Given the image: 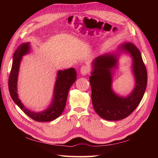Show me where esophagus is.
Listing matches in <instances>:
<instances>
[{
  "label": "esophagus",
  "instance_id": "34e87169",
  "mask_svg": "<svg viewBox=\"0 0 158 158\" xmlns=\"http://www.w3.org/2000/svg\"><path fill=\"white\" fill-rule=\"evenodd\" d=\"M90 71V69L89 68V66H86V65H83L81 67V69H80V72L83 75H85L87 74H88Z\"/></svg>",
  "mask_w": 158,
  "mask_h": 158
}]
</instances>
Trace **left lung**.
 I'll return each mask as SVG.
<instances>
[{
    "mask_svg": "<svg viewBox=\"0 0 158 158\" xmlns=\"http://www.w3.org/2000/svg\"><path fill=\"white\" fill-rule=\"evenodd\" d=\"M121 49L130 53L133 58V70L136 86L126 98L117 96L111 89L110 69L116 64L114 55L105 54L96 58L94 62L89 83L92 88V100L95 111L102 118L117 121L129 116L141 101L147 83V73L139 50L132 43H126Z\"/></svg>",
    "mask_w": 158,
    "mask_h": 158,
    "instance_id": "left-lung-1",
    "label": "left lung"
}]
</instances>
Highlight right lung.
Listing matches in <instances>:
<instances>
[{
    "mask_svg": "<svg viewBox=\"0 0 158 158\" xmlns=\"http://www.w3.org/2000/svg\"><path fill=\"white\" fill-rule=\"evenodd\" d=\"M28 49L29 43H22L18 46L13 54V64L9 78L10 95L16 105L31 119L40 122H50L58 118L64 109L69 89L77 79L76 71L73 68L60 70L58 73V78L56 79L55 85L54 98L51 106L43 112L35 113L31 111L24 107L20 102L17 94V81H18L19 63L21 61L22 56L28 52Z\"/></svg>",
    "mask_w": 158,
    "mask_h": 158,
    "instance_id": "obj_1",
    "label": "right lung"
}]
</instances>
